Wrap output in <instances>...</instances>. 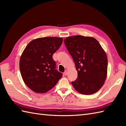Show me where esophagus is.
I'll return each mask as SVG.
<instances>
[{"instance_id": "obj_1", "label": "esophagus", "mask_w": 126, "mask_h": 126, "mask_svg": "<svg viewBox=\"0 0 126 126\" xmlns=\"http://www.w3.org/2000/svg\"><path fill=\"white\" fill-rule=\"evenodd\" d=\"M68 70H65V71H64V75L65 76H66V75H67V74H68Z\"/></svg>"}]
</instances>
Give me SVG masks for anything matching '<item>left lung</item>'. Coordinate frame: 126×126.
Returning <instances> with one entry per match:
<instances>
[{"mask_svg":"<svg viewBox=\"0 0 126 126\" xmlns=\"http://www.w3.org/2000/svg\"><path fill=\"white\" fill-rule=\"evenodd\" d=\"M69 53L73 58L77 71V79L71 82L77 92L91 95L102 87L107 74L106 53L95 38L74 36L64 40Z\"/></svg>","mask_w":126,"mask_h":126,"instance_id":"obj_1","label":"left lung"}]
</instances>
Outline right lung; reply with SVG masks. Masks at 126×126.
Instances as JSON below:
<instances>
[{"label": "right lung", "instance_id": "obj_1", "mask_svg": "<svg viewBox=\"0 0 126 126\" xmlns=\"http://www.w3.org/2000/svg\"><path fill=\"white\" fill-rule=\"evenodd\" d=\"M62 42V38L55 37L37 38L24 50L19 62L20 74L25 84L33 92H48L62 77L52 58Z\"/></svg>", "mask_w": 126, "mask_h": 126}]
</instances>
